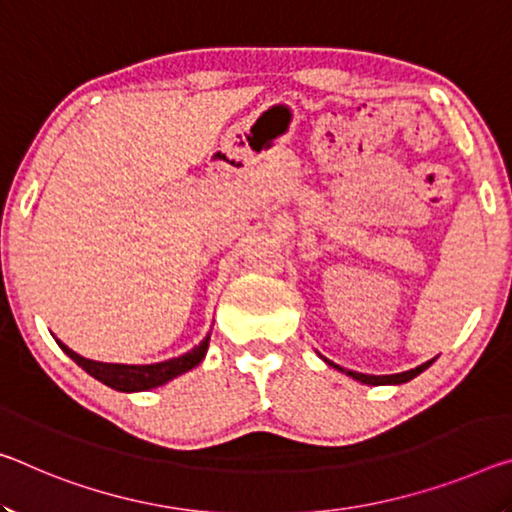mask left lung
<instances>
[{
	"label": "left lung",
	"mask_w": 512,
	"mask_h": 512,
	"mask_svg": "<svg viewBox=\"0 0 512 512\" xmlns=\"http://www.w3.org/2000/svg\"><path fill=\"white\" fill-rule=\"evenodd\" d=\"M431 364H433V360H428L426 364H421V367H417V369H410V371H403V373H394V376H369V373H358V371H346V373L351 378L360 380V383H364V385H401V383H408V380L419 376V373L431 367ZM332 367H337V364H332ZM337 369L344 371L342 367H337Z\"/></svg>",
	"instance_id": "left-lung-1"
}]
</instances>
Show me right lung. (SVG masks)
Instances as JSON below:
<instances>
[{
	"label": "right lung",
	"mask_w": 512,
	"mask_h": 512,
	"mask_svg": "<svg viewBox=\"0 0 512 512\" xmlns=\"http://www.w3.org/2000/svg\"><path fill=\"white\" fill-rule=\"evenodd\" d=\"M207 344H209V337L193 348V351L184 353L182 358H173L159 364H109V362H95V360L81 358V355H77L75 351H70L66 344L59 342L63 351H66L81 369L91 373L93 378H97L107 387L118 389V392H145V389L159 387L168 383V380L182 376L184 371H191L202 362V358H205L207 353Z\"/></svg>",
	"instance_id": "right-lung-1"
}]
</instances>
